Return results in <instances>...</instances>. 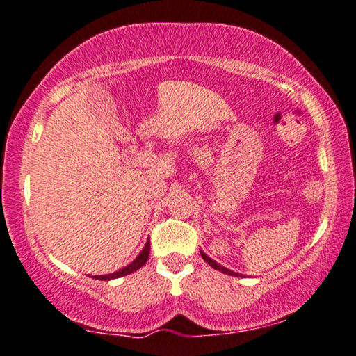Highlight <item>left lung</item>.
I'll list each match as a JSON object with an SVG mask.
<instances>
[{"mask_svg":"<svg viewBox=\"0 0 356 356\" xmlns=\"http://www.w3.org/2000/svg\"><path fill=\"white\" fill-rule=\"evenodd\" d=\"M201 256H202V259L207 262L209 266L211 267H213V269H217V270H220V272H223V274H228V275H238L236 272H233V270H230V269H227V267H223V266H220V264H217L216 261L213 259H211V257H209L207 254H204V252H201Z\"/></svg>","mask_w":356,"mask_h":356,"instance_id":"1","label":"left lung"}]
</instances>
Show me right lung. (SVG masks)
I'll return each instance as SVG.
<instances>
[{
  "label": "right lung",
  "mask_w": 356,
  "mask_h": 356,
  "mask_svg": "<svg viewBox=\"0 0 356 356\" xmlns=\"http://www.w3.org/2000/svg\"><path fill=\"white\" fill-rule=\"evenodd\" d=\"M149 251H150V241L145 243L144 250L140 251V254H139L138 257H136V259H134L133 262H131L129 266L123 267V269H121V270L113 272V274L94 275V279H97V280H111V279H118V277H124V275H128V274H133V272L140 269V267H143V266L145 264V262H147V259H149Z\"/></svg>",
  "instance_id": "right-lung-1"
}]
</instances>
